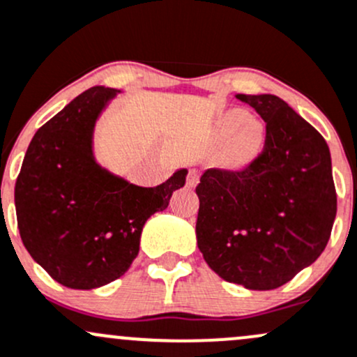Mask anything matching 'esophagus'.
I'll return each mask as SVG.
<instances>
[{"label": "esophagus", "instance_id": "esophagus-1", "mask_svg": "<svg viewBox=\"0 0 357 357\" xmlns=\"http://www.w3.org/2000/svg\"><path fill=\"white\" fill-rule=\"evenodd\" d=\"M198 181H200V172L197 171V169H191V171L188 172V186H191V188H193V186H197L198 185Z\"/></svg>", "mask_w": 357, "mask_h": 357}]
</instances>
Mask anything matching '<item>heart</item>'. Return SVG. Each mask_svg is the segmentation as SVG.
I'll return each mask as SVG.
<instances>
[{"mask_svg": "<svg viewBox=\"0 0 357 357\" xmlns=\"http://www.w3.org/2000/svg\"><path fill=\"white\" fill-rule=\"evenodd\" d=\"M217 130L222 137H232L231 155L236 162L248 164L261 152L265 144L264 125L255 119H250V114L243 109H232L224 112L217 119Z\"/></svg>", "mask_w": 357, "mask_h": 357, "instance_id": "obj_1", "label": "heart"}]
</instances>
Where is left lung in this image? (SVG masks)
<instances>
[{"label": "left lung", "mask_w": 357, "mask_h": 357, "mask_svg": "<svg viewBox=\"0 0 357 357\" xmlns=\"http://www.w3.org/2000/svg\"><path fill=\"white\" fill-rule=\"evenodd\" d=\"M236 97L267 123L265 145L241 171L204 172L197 243L224 280L268 291L327 246L337 213L332 159L325 138L280 97Z\"/></svg>", "instance_id": "8db88e82"}]
</instances>
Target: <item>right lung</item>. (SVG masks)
<instances>
[{
  "label": "right lung",
  "instance_id": "1",
  "mask_svg": "<svg viewBox=\"0 0 357 357\" xmlns=\"http://www.w3.org/2000/svg\"><path fill=\"white\" fill-rule=\"evenodd\" d=\"M118 90L92 87L40 126L15 185V208L30 257L65 287L96 289L130 268L150 215L186 183L179 169L155 188L131 185L93 159L97 118Z\"/></svg>",
  "mask_w": 357,
  "mask_h": 357
}]
</instances>
